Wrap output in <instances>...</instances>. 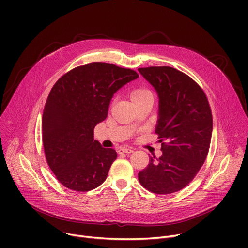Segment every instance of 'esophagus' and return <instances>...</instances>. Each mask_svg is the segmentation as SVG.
Here are the masks:
<instances>
[{
	"label": "esophagus",
	"mask_w": 248,
	"mask_h": 248,
	"mask_svg": "<svg viewBox=\"0 0 248 248\" xmlns=\"http://www.w3.org/2000/svg\"><path fill=\"white\" fill-rule=\"evenodd\" d=\"M117 152H119V154H131L134 152V150L133 148H129V147H123L117 150Z\"/></svg>",
	"instance_id": "esophagus-1"
}]
</instances>
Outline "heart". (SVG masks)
Returning a JSON list of instances; mask_svg holds the SVG:
<instances>
[{
    "mask_svg": "<svg viewBox=\"0 0 248 248\" xmlns=\"http://www.w3.org/2000/svg\"><path fill=\"white\" fill-rule=\"evenodd\" d=\"M129 98H131L133 104H135L145 99H153V94L151 93V90L146 87H138L131 90V93H129Z\"/></svg>",
    "mask_w": 248,
    "mask_h": 248,
    "instance_id": "heart-1",
    "label": "heart"
}]
</instances>
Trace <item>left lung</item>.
I'll list each match as a JSON object with an SVG mask.
<instances>
[{"mask_svg": "<svg viewBox=\"0 0 248 248\" xmlns=\"http://www.w3.org/2000/svg\"><path fill=\"white\" fill-rule=\"evenodd\" d=\"M159 96L155 132L163 155L150 159L140 183L155 194L185 188L199 172L209 151L213 120L203 89L190 76L169 66L139 68Z\"/></svg>", "mask_w": 248, "mask_h": 248, "instance_id": "left-lung-1", "label": "left lung"}]
</instances>
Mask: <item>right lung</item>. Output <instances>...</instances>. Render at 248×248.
I'll return each mask as SVG.
<instances>
[{
  "instance_id": "1",
  "label": "right lung",
  "mask_w": 248,
  "mask_h": 248,
  "mask_svg": "<svg viewBox=\"0 0 248 248\" xmlns=\"http://www.w3.org/2000/svg\"><path fill=\"white\" fill-rule=\"evenodd\" d=\"M139 74L108 63H89L61 76L48 95L42 116L47 163L57 180L78 192L106 181L117 155L93 138L107 119L113 94Z\"/></svg>"
}]
</instances>
